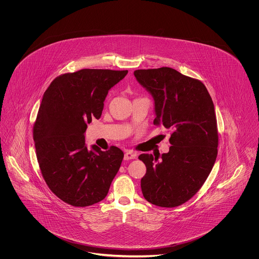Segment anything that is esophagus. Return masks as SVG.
<instances>
[{
	"label": "esophagus",
	"mask_w": 259,
	"mask_h": 259,
	"mask_svg": "<svg viewBox=\"0 0 259 259\" xmlns=\"http://www.w3.org/2000/svg\"><path fill=\"white\" fill-rule=\"evenodd\" d=\"M137 157V153L134 152L133 150H126L125 154H124V159L125 160H130V159H135Z\"/></svg>",
	"instance_id": "obj_1"
}]
</instances>
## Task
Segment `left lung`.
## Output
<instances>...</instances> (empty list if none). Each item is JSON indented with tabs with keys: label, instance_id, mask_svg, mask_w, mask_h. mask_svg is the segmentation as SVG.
Here are the masks:
<instances>
[{
	"label": "left lung",
	"instance_id": "left-lung-1",
	"mask_svg": "<svg viewBox=\"0 0 259 259\" xmlns=\"http://www.w3.org/2000/svg\"><path fill=\"white\" fill-rule=\"evenodd\" d=\"M134 75L153 97L154 125L172 131V146L160 160L148 153L139 156L147 167L142 192L153 205L178 207L197 193L217 159L214 106L200 80L172 68L137 70Z\"/></svg>",
	"mask_w": 259,
	"mask_h": 259
}]
</instances>
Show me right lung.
<instances>
[{
	"label": "right lung",
	"instance_id": "right-lung-1",
	"mask_svg": "<svg viewBox=\"0 0 259 259\" xmlns=\"http://www.w3.org/2000/svg\"><path fill=\"white\" fill-rule=\"evenodd\" d=\"M127 73L82 69L57 76L44 94L33 129L37 162L50 190L67 204L102 201L120 168L121 149H88L84 133L93 117H101L109 90Z\"/></svg>",
	"mask_w": 259,
	"mask_h": 259
}]
</instances>
